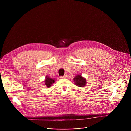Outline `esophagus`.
<instances>
[{"instance_id":"esophagus-1","label":"esophagus","mask_w":131,"mask_h":131,"mask_svg":"<svg viewBox=\"0 0 131 131\" xmlns=\"http://www.w3.org/2000/svg\"><path fill=\"white\" fill-rule=\"evenodd\" d=\"M67 75H64L63 77H61L60 78H63V79H66V78H67Z\"/></svg>"}]
</instances>
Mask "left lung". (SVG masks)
I'll list each match as a JSON object with an SVG mask.
<instances>
[{
    "instance_id": "8db88e82",
    "label": "left lung",
    "mask_w": 131,
    "mask_h": 131,
    "mask_svg": "<svg viewBox=\"0 0 131 131\" xmlns=\"http://www.w3.org/2000/svg\"><path fill=\"white\" fill-rule=\"evenodd\" d=\"M75 85L80 87H84L86 85V79L81 75H78L75 76L73 79Z\"/></svg>"
}]
</instances>
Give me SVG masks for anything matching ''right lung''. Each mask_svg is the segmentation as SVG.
<instances>
[{"instance_id": "obj_1", "label": "right lung", "mask_w": 131, "mask_h": 131, "mask_svg": "<svg viewBox=\"0 0 131 131\" xmlns=\"http://www.w3.org/2000/svg\"><path fill=\"white\" fill-rule=\"evenodd\" d=\"M54 82H55L54 79L50 78L48 76H46V79H45V80L44 81L45 84L46 85V86L48 88L50 87V86L52 85L53 83H54Z\"/></svg>"}]
</instances>
